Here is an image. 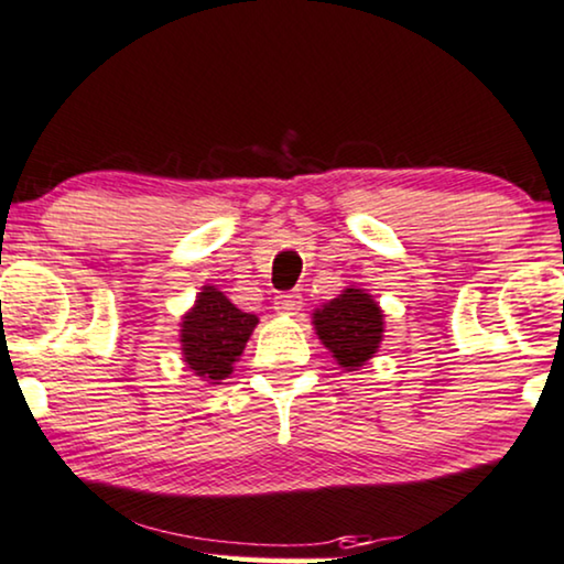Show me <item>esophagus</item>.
<instances>
[{"instance_id": "34e87169", "label": "esophagus", "mask_w": 564, "mask_h": 564, "mask_svg": "<svg viewBox=\"0 0 564 564\" xmlns=\"http://www.w3.org/2000/svg\"><path fill=\"white\" fill-rule=\"evenodd\" d=\"M300 308H303V295H300V292H280V295L274 297L276 313H288V316H292V313H297Z\"/></svg>"}]
</instances>
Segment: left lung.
Here are the masks:
<instances>
[{
	"label": "left lung",
	"mask_w": 564,
	"mask_h": 564,
	"mask_svg": "<svg viewBox=\"0 0 564 564\" xmlns=\"http://www.w3.org/2000/svg\"><path fill=\"white\" fill-rule=\"evenodd\" d=\"M316 332L341 368L355 370L376 355L383 339V313L368 292L345 290L316 311Z\"/></svg>",
	"instance_id": "left-lung-1"
}]
</instances>
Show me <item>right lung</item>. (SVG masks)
Here are the masks:
<instances>
[{"instance_id": "obj_1", "label": "right lung", "mask_w": 564, "mask_h": 564, "mask_svg": "<svg viewBox=\"0 0 564 564\" xmlns=\"http://www.w3.org/2000/svg\"><path fill=\"white\" fill-rule=\"evenodd\" d=\"M256 324L259 318L253 313L236 308L219 290L204 288L181 328V345H184L188 368L209 383L225 380L232 372V362L243 352Z\"/></svg>"}]
</instances>
